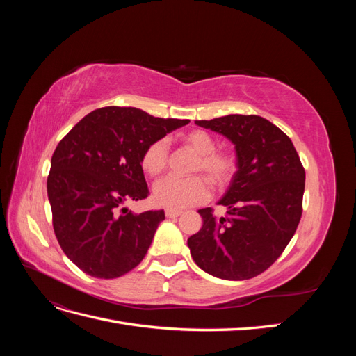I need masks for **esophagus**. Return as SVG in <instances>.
<instances>
[{
	"instance_id": "obj_1",
	"label": "esophagus",
	"mask_w": 356,
	"mask_h": 356,
	"mask_svg": "<svg viewBox=\"0 0 356 356\" xmlns=\"http://www.w3.org/2000/svg\"><path fill=\"white\" fill-rule=\"evenodd\" d=\"M165 213H166L168 218H177V217H179V215L182 213V211H178V209H166Z\"/></svg>"
}]
</instances>
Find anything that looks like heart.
I'll return each instance as SVG.
<instances>
[{"label":"heart","mask_w":356,"mask_h":356,"mask_svg":"<svg viewBox=\"0 0 356 356\" xmlns=\"http://www.w3.org/2000/svg\"><path fill=\"white\" fill-rule=\"evenodd\" d=\"M182 144L196 153L191 174H202L215 190H222L232 181L238 160L227 149H215L217 143L213 136L202 129L191 131L181 138ZM169 147L165 139L147 145L141 156V166L148 175L157 177L168 166ZM204 177V178H205ZM200 175L190 178L166 177L157 181L153 190L154 202L168 209H182L191 204L207 200L209 196V184Z\"/></svg>","instance_id":"1"}]
</instances>
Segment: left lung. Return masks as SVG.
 I'll return each mask as SVG.
<instances>
[{"instance_id":"obj_1","label":"left lung","mask_w":356,"mask_h":356,"mask_svg":"<svg viewBox=\"0 0 356 356\" xmlns=\"http://www.w3.org/2000/svg\"><path fill=\"white\" fill-rule=\"evenodd\" d=\"M234 144L238 170L218 204L199 209L202 229L188 238L195 263L207 273L243 281L270 267L293 239L303 212L305 168L291 139L260 115L230 114L196 120Z\"/></svg>"}]
</instances>
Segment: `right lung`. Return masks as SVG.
I'll return each instance as SVG.
<instances>
[{"mask_svg": "<svg viewBox=\"0 0 356 356\" xmlns=\"http://www.w3.org/2000/svg\"><path fill=\"white\" fill-rule=\"evenodd\" d=\"M187 123L134 106H104L58 144L47 177L53 230L84 273L114 279L143 261L165 212L120 208L149 195L141 166L147 145Z\"/></svg>", "mask_w": 356, "mask_h": 356, "instance_id": "add662e5", "label": "right lung"}]
</instances>
